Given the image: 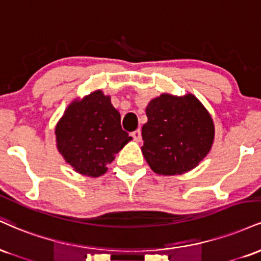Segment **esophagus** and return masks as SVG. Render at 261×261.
<instances>
[{
	"label": "esophagus",
	"mask_w": 261,
	"mask_h": 261,
	"mask_svg": "<svg viewBox=\"0 0 261 261\" xmlns=\"http://www.w3.org/2000/svg\"><path fill=\"white\" fill-rule=\"evenodd\" d=\"M133 137H134L135 140L137 141V142H140V141L142 140V135H141V130L134 131V133H133Z\"/></svg>",
	"instance_id": "1"
}]
</instances>
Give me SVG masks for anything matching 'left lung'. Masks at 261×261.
I'll list each match as a JSON object with an SVG mask.
<instances>
[{
  "instance_id": "8db88e82",
  "label": "left lung",
  "mask_w": 261,
  "mask_h": 261,
  "mask_svg": "<svg viewBox=\"0 0 261 261\" xmlns=\"http://www.w3.org/2000/svg\"><path fill=\"white\" fill-rule=\"evenodd\" d=\"M142 154L158 175L184 174L199 166L215 140V124L194 94L163 93L146 107Z\"/></svg>"
}]
</instances>
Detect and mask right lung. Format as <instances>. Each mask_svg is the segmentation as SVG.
<instances>
[{"label":"right lung","mask_w":261,"mask_h":261,"mask_svg":"<svg viewBox=\"0 0 261 261\" xmlns=\"http://www.w3.org/2000/svg\"><path fill=\"white\" fill-rule=\"evenodd\" d=\"M56 147L66 163L82 175H103L133 137L121 128L120 113L110 95L98 89L68 104L55 126Z\"/></svg>","instance_id":"add662e5"}]
</instances>
